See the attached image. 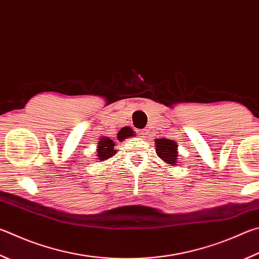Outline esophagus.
Masks as SVG:
<instances>
[{
    "label": "esophagus",
    "instance_id": "esophagus-1",
    "mask_svg": "<svg viewBox=\"0 0 259 259\" xmlns=\"http://www.w3.org/2000/svg\"><path fill=\"white\" fill-rule=\"evenodd\" d=\"M138 135L140 136V137H145L146 135H147V130H145V129H143V130H138Z\"/></svg>",
    "mask_w": 259,
    "mask_h": 259
}]
</instances>
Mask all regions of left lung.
Here are the masks:
<instances>
[{
	"instance_id": "left-lung-1",
	"label": "left lung",
	"mask_w": 259,
	"mask_h": 259,
	"mask_svg": "<svg viewBox=\"0 0 259 259\" xmlns=\"http://www.w3.org/2000/svg\"><path fill=\"white\" fill-rule=\"evenodd\" d=\"M155 149L159 158L170 164L171 166L177 165L178 162V145L173 140L159 138L155 140Z\"/></svg>"
}]
</instances>
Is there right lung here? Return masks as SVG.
I'll use <instances>...</instances> for the list:
<instances>
[{"instance_id":"right-lung-1","label":"right lung","mask_w":259,"mask_h":259,"mask_svg":"<svg viewBox=\"0 0 259 259\" xmlns=\"http://www.w3.org/2000/svg\"><path fill=\"white\" fill-rule=\"evenodd\" d=\"M130 137V134H129ZM117 139L123 140V137H119L117 136ZM115 143L113 140H111L110 137H102L100 140H98V146H97V157L101 161H106L110 157L113 156L115 154V149H114Z\"/></svg>"}]
</instances>
